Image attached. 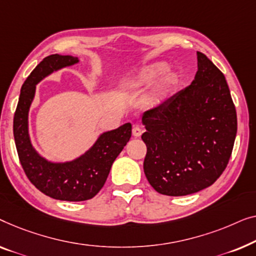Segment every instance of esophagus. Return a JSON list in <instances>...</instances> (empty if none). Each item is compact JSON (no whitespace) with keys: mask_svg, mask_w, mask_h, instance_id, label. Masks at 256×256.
I'll use <instances>...</instances> for the list:
<instances>
[{"mask_svg":"<svg viewBox=\"0 0 256 256\" xmlns=\"http://www.w3.org/2000/svg\"><path fill=\"white\" fill-rule=\"evenodd\" d=\"M142 130L140 128L139 126H133V128H132V134H133V136H136V138H138V136H142Z\"/></svg>","mask_w":256,"mask_h":256,"instance_id":"obj_1","label":"esophagus"}]
</instances>
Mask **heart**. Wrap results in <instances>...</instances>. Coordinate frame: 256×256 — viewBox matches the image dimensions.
Wrapping results in <instances>:
<instances>
[{
    "label": "heart",
    "mask_w": 256,
    "mask_h": 256,
    "mask_svg": "<svg viewBox=\"0 0 256 256\" xmlns=\"http://www.w3.org/2000/svg\"><path fill=\"white\" fill-rule=\"evenodd\" d=\"M169 66L162 61H156V62H150L148 64H145L140 70L136 72L132 75V78L128 80V84L131 87L138 88L144 87V86H148L156 80H159L161 76L166 74L164 77L161 78V80L158 82L156 87H154L152 94H150V98L154 102L159 103L161 100H164L169 94L172 92V89L175 88L176 84H178V78L174 74H168Z\"/></svg>",
    "instance_id": "1"
}]
</instances>
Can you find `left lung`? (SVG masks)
I'll use <instances>...</instances> for the list:
<instances>
[{"instance_id": "left-lung-1", "label": "left lung", "mask_w": 256, "mask_h": 256, "mask_svg": "<svg viewBox=\"0 0 256 256\" xmlns=\"http://www.w3.org/2000/svg\"><path fill=\"white\" fill-rule=\"evenodd\" d=\"M192 84L142 114L144 172L159 194L186 196L217 181L231 158L236 111L224 74L197 52Z\"/></svg>"}]
</instances>
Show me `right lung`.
Returning a JSON list of instances; mask_svg holds the SVG:
<instances>
[{
    "mask_svg": "<svg viewBox=\"0 0 256 256\" xmlns=\"http://www.w3.org/2000/svg\"><path fill=\"white\" fill-rule=\"evenodd\" d=\"M78 62V58L72 56L52 54L44 58L22 86L14 116V138L25 175L42 194L68 202L90 200L103 188L111 166L132 133L130 123L104 132L87 152L68 162H51L34 148L28 136V110L34 98L36 84L53 72Z\"/></svg>",
    "mask_w": 256,
    "mask_h": 256,
    "instance_id": "1",
    "label": "right lung"
}]
</instances>
